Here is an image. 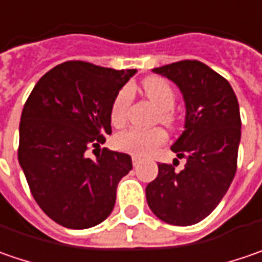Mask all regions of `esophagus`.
Listing matches in <instances>:
<instances>
[{"label": "esophagus", "instance_id": "esophagus-1", "mask_svg": "<svg viewBox=\"0 0 262 262\" xmlns=\"http://www.w3.org/2000/svg\"><path fill=\"white\" fill-rule=\"evenodd\" d=\"M141 163H142V158L141 157H138V155H133L132 157V164H133V167H138Z\"/></svg>", "mask_w": 262, "mask_h": 262}]
</instances>
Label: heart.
Wrapping results in <instances>:
<instances>
[{
	"mask_svg": "<svg viewBox=\"0 0 262 262\" xmlns=\"http://www.w3.org/2000/svg\"><path fill=\"white\" fill-rule=\"evenodd\" d=\"M145 95L152 101L158 107L157 120L161 123L171 126L174 123V101L176 94L173 86L165 79L158 76H151L145 79L142 83ZM133 99V94L129 86H123L111 102L110 119L113 126L121 127L129 116V107ZM167 141V133L163 127H151V129H141V127H130L127 130L120 132L114 138V145L120 151L136 154V155H146L154 148L163 145Z\"/></svg>",
	"mask_w": 262,
	"mask_h": 262,
	"instance_id": "b5f03b06",
	"label": "heart"
}]
</instances>
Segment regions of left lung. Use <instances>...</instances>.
I'll list each match as a JSON object with an SVG mask.
<instances>
[{"mask_svg":"<svg viewBox=\"0 0 262 262\" xmlns=\"http://www.w3.org/2000/svg\"><path fill=\"white\" fill-rule=\"evenodd\" d=\"M154 72L173 80L185 98V130L171 151L186 165L174 171V163H158V176L146 186V201L160 220L192 226L214 211L236 174L239 104L230 83L198 60H182Z\"/></svg>","mask_w":262,"mask_h":262,"instance_id":"1","label":"left lung"}]
</instances>
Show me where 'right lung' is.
<instances>
[{
	"mask_svg": "<svg viewBox=\"0 0 262 262\" xmlns=\"http://www.w3.org/2000/svg\"><path fill=\"white\" fill-rule=\"evenodd\" d=\"M135 73L66 61L43 74L25 102L18 163L38 205L64 227L89 229L114 208L130 155L102 148L92 160L86 152L105 142L111 102Z\"/></svg>",
	"mask_w": 262,
	"mask_h": 262,
	"instance_id": "obj_1",
	"label": "right lung"
}]
</instances>
